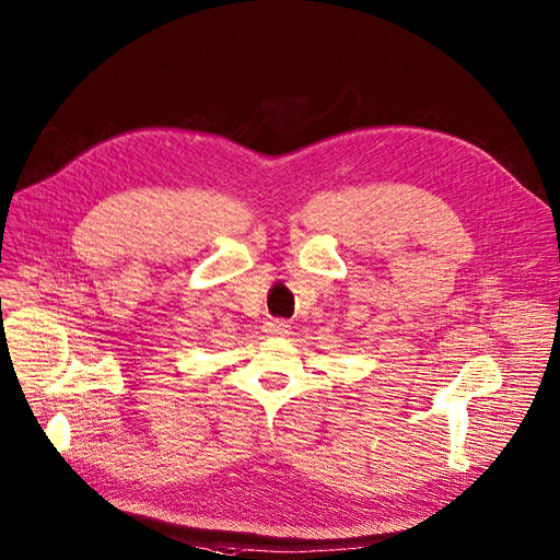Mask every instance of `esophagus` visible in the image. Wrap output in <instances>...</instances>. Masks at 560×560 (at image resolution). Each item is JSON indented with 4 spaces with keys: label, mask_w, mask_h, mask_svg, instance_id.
<instances>
[{
    "label": "esophagus",
    "mask_w": 560,
    "mask_h": 560,
    "mask_svg": "<svg viewBox=\"0 0 560 560\" xmlns=\"http://www.w3.org/2000/svg\"><path fill=\"white\" fill-rule=\"evenodd\" d=\"M262 331L270 336H285V334H290V325H285V322H281V319H270V322H265Z\"/></svg>",
    "instance_id": "34e87169"
}]
</instances>
